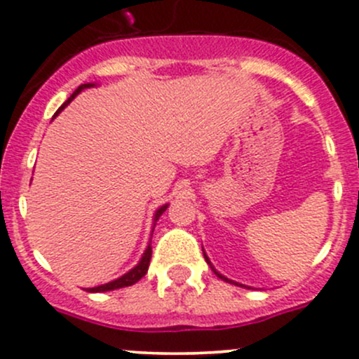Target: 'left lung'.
Masks as SVG:
<instances>
[{
	"instance_id": "left-lung-1",
	"label": "left lung",
	"mask_w": 359,
	"mask_h": 359,
	"mask_svg": "<svg viewBox=\"0 0 359 359\" xmlns=\"http://www.w3.org/2000/svg\"><path fill=\"white\" fill-rule=\"evenodd\" d=\"M203 256H205V261H207V263H208V264H210V268H212V270H214V273H215V276H217V277H219V279L226 280V283H231V284H236V283H233V280L226 279V277H224V276H221V273H219V272H217V270H215V268H214V266H212V263H210V259H208V257H207V254H205V252H203ZM236 286H242V284H236ZM242 287H245V286H242Z\"/></svg>"
}]
</instances>
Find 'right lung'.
<instances>
[{
	"mask_svg": "<svg viewBox=\"0 0 359 359\" xmlns=\"http://www.w3.org/2000/svg\"><path fill=\"white\" fill-rule=\"evenodd\" d=\"M87 87H95V83H93V82H91V83H82V86L76 87L75 93H73V95L69 96V98L66 100L65 103H62V107H61V109L57 110V112H55V116H57V114L61 112V110L65 109V107L68 105V103L72 102V100L75 98V96L79 95L80 91H83V89H87ZM55 116H54V117H55ZM166 208H168V203L163 205V207H159L158 210H156V214H154V226H156V222H158V219L161 217L163 212L166 210ZM152 231H154V228H152ZM151 256H152V247H151V243H149L147 249H145V252H144V256H142V259L138 261L137 266L131 268L130 272L124 273V276H123V277H119V279L112 280V283L102 284V286H96V287H89V290H86V291H89V293H103V291H114V290H119V287L133 286L135 283H138V280H140L142 277H144L145 273H147V270H149V263H151Z\"/></svg>",
	"mask_w": 359,
	"mask_h": 359,
	"instance_id": "obj_1",
	"label": "right lung"
}]
</instances>
